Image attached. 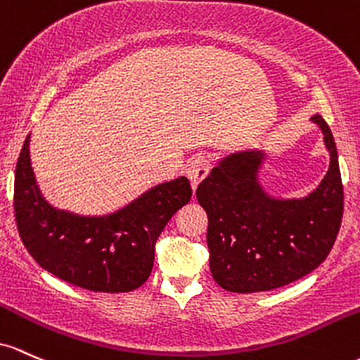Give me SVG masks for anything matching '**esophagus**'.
Returning a JSON list of instances; mask_svg holds the SVG:
<instances>
[{
    "mask_svg": "<svg viewBox=\"0 0 360 360\" xmlns=\"http://www.w3.org/2000/svg\"><path fill=\"white\" fill-rule=\"evenodd\" d=\"M209 169H211V160L205 155H195L191 160L187 167V176L191 180L192 188H197V185L207 176Z\"/></svg>",
    "mask_w": 360,
    "mask_h": 360,
    "instance_id": "esophagus-1",
    "label": "esophagus"
}]
</instances>
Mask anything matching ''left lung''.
Here are the masks:
<instances>
[{
  "label": "left lung",
  "mask_w": 360,
  "mask_h": 360,
  "mask_svg": "<svg viewBox=\"0 0 360 360\" xmlns=\"http://www.w3.org/2000/svg\"><path fill=\"white\" fill-rule=\"evenodd\" d=\"M330 153L325 179L308 197L274 199L258 184L262 151L226 156L197 187L207 212L209 265L214 281L231 292H262L313 272L328 257L343 214V185L333 134L321 115Z\"/></svg>",
  "instance_id": "8db88e82"
}]
</instances>
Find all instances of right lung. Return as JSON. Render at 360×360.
Listing matches in <instances>:
<instances>
[{"label": "right lung", "mask_w": 360, "mask_h": 360, "mask_svg": "<svg viewBox=\"0 0 360 360\" xmlns=\"http://www.w3.org/2000/svg\"><path fill=\"white\" fill-rule=\"evenodd\" d=\"M30 134L15 169V219L23 245L42 269L93 292H129L148 281L155 245L192 197L185 176L149 188L107 216H78L42 197L30 165Z\"/></svg>", "instance_id": "obj_1"}]
</instances>
